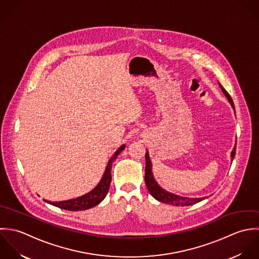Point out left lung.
Returning a JSON list of instances; mask_svg holds the SVG:
<instances>
[{
  "label": "left lung",
  "mask_w": 259,
  "mask_h": 259,
  "mask_svg": "<svg viewBox=\"0 0 259 259\" xmlns=\"http://www.w3.org/2000/svg\"><path fill=\"white\" fill-rule=\"evenodd\" d=\"M221 91L223 92V94L225 95V97L227 98L228 102L231 105V107L233 108L234 112H235V107L233 101L230 97V95L227 93V91L222 87V85L220 83H218ZM235 151H236V142L235 145L233 147V150L231 151V163L232 160L234 159L235 156ZM145 160H146V166H145V183L146 186L148 188L149 193L155 198L156 200H158L159 202L162 203H166V204H170V205H174V206H189V205H193L195 203H198L202 200H204L207 197H200V198H191V197H184V196H180L174 193H171L165 189H163L157 182H156L153 172H152V162L150 160L149 153L148 151L145 154Z\"/></svg>",
  "instance_id": "obj_1"
}]
</instances>
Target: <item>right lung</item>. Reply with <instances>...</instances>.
<instances>
[{
	"mask_svg": "<svg viewBox=\"0 0 259 259\" xmlns=\"http://www.w3.org/2000/svg\"><path fill=\"white\" fill-rule=\"evenodd\" d=\"M124 148H125V144L120 146V148L110 158L100 182L89 193L82 195L80 197L70 199V200H65V201H56V202L47 201V200L46 201L54 206L59 207V208L65 209V210H70V211L87 210V209H90L92 207L98 205L100 202L103 201L104 198L106 197V195L109 191V187H110V183H111V179H112V176H111L112 163L114 162V160H116L117 156L121 153V151L124 150Z\"/></svg>",
	"mask_w": 259,
	"mask_h": 259,
	"instance_id": "add662e5",
	"label": "right lung"
}]
</instances>
